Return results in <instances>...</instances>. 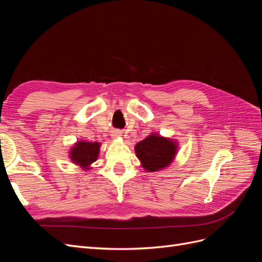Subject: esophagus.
I'll return each mask as SVG.
<instances>
[{
    "mask_svg": "<svg viewBox=\"0 0 262 262\" xmlns=\"http://www.w3.org/2000/svg\"><path fill=\"white\" fill-rule=\"evenodd\" d=\"M121 136H122V134H121V132H120V131H115V132L113 133V138H114V139L120 138Z\"/></svg>",
    "mask_w": 262,
    "mask_h": 262,
    "instance_id": "esophagus-1",
    "label": "esophagus"
}]
</instances>
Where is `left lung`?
Returning a JSON list of instances; mask_svg holds the SVG:
<instances>
[{
    "mask_svg": "<svg viewBox=\"0 0 262 262\" xmlns=\"http://www.w3.org/2000/svg\"><path fill=\"white\" fill-rule=\"evenodd\" d=\"M134 150L141 166L146 171H160L167 168L175 160L178 142L153 132L143 141L137 143Z\"/></svg>",
    "mask_w": 262,
    "mask_h": 262,
    "instance_id": "left-lung-1",
    "label": "left lung"
}]
</instances>
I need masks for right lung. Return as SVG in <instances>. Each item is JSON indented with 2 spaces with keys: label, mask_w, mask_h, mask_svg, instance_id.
I'll return each mask as SVG.
<instances>
[{
  "label": "right lung",
  "mask_w": 262,
  "mask_h": 262,
  "mask_svg": "<svg viewBox=\"0 0 262 262\" xmlns=\"http://www.w3.org/2000/svg\"><path fill=\"white\" fill-rule=\"evenodd\" d=\"M100 145L99 142L77 141L69 150V158L83 170H89L92 168V164L97 161Z\"/></svg>",
  "instance_id": "right-lung-1"
}]
</instances>
